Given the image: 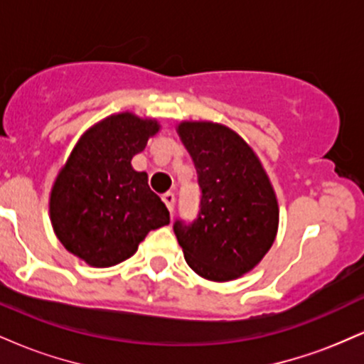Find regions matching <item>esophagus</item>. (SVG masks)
<instances>
[{"label": "esophagus", "instance_id": "obj_1", "mask_svg": "<svg viewBox=\"0 0 364 364\" xmlns=\"http://www.w3.org/2000/svg\"><path fill=\"white\" fill-rule=\"evenodd\" d=\"M174 193H171V191H168V193H164L162 195V202L166 203V207L169 208V212H173V208H174Z\"/></svg>", "mask_w": 364, "mask_h": 364}]
</instances>
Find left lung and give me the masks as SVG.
Instances as JSON below:
<instances>
[{"mask_svg":"<svg viewBox=\"0 0 364 364\" xmlns=\"http://www.w3.org/2000/svg\"><path fill=\"white\" fill-rule=\"evenodd\" d=\"M176 132L195 162L202 198L196 219L176 220L174 235L200 277L235 281L260 263L277 236L274 186L235 129L212 121H181Z\"/></svg>","mask_w":364,"mask_h":364,"instance_id":"left-lung-1","label":"left lung"}]
</instances>
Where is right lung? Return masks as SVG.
Listing matches in <instances>:
<instances>
[{"instance_id": "obj_1", "label": "right lung", "mask_w": 364, "mask_h": 364, "mask_svg": "<svg viewBox=\"0 0 364 364\" xmlns=\"http://www.w3.org/2000/svg\"><path fill=\"white\" fill-rule=\"evenodd\" d=\"M161 129L157 119L111 114L78 139L51 188L49 217L60 243L87 265L104 269L136 253L169 210L132 159Z\"/></svg>"}]
</instances>
